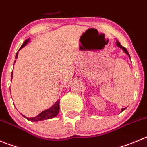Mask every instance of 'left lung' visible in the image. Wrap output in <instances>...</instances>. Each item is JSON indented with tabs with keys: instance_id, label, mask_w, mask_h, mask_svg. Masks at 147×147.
I'll list each match as a JSON object with an SVG mask.
<instances>
[{
	"instance_id": "1",
	"label": "left lung",
	"mask_w": 147,
	"mask_h": 147,
	"mask_svg": "<svg viewBox=\"0 0 147 147\" xmlns=\"http://www.w3.org/2000/svg\"><path fill=\"white\" fill-rule=\"evenodd\" d=\"M116 44H117V46H118L119 48H120V49H123V51H124L125 53L126 54H127V56H128V57H129V58L131 59V57H130V54H129V53H128V51H127V49H126L125 48V47H123V46H121V44H120V42H119V41H117V40L116 41ZM125 109H126V108H123V109H121V112H123V110H125Z\"/></svg>"
}]
</instances>
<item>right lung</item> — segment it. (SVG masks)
<instances>
[{
	"label": "right lung",
	"instance_id": "right-lung-1",
	"mask_svg": "<svg viewBox=\"0 0 147 147\" xmlns=\"http://www.w3.org/2000/svg\"><path fill=\"white\" fill-rule=\"evenodd\" d=\"M29 41H30V38H28V39L26 40L23 42V44L22 45L21 47H20V49H22L24 46H25L28 43ZM17 57H18V52L16 53V57H15V58L16 59L17 58ZM15 61H16V60L14 61V63H15ZM12 77H13V72H11V79H12ZM59 101H60L59 100H57V102L55 103L54 105H53L51 107H50L49 109H46V110H44V111H42V112H41L39 115H37L36 117H31V118H29V117H25V116H24V115H23L22 114V115L23 117H25L27 120H30V121H32V122H38V121H40V120H48V119L53 118V117H56V116L58 115L59 112Z\"/></svg>",
	"mask_w": 147,
	"mask_h": 147
}]
</instances>
